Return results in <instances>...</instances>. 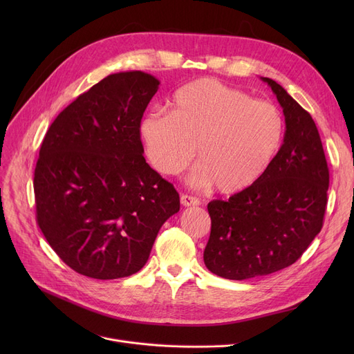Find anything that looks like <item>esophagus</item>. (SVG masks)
<instances>
[{
    "label": "esophagus",
    "instance_id": "obj_1",
    "mask_svg": "<svg viewBox=\"0 0 354 354\" xmlns=\"http://www.w3.org/2000/svg\"><path fill=\"white\" fill-rule=\"evenodd\" d=\"M180 203L183 207H198L201 201L191 195H180Z\"/></svg>",
    "mask_w": 354,
    "mask_h": 354
}]
</instances>
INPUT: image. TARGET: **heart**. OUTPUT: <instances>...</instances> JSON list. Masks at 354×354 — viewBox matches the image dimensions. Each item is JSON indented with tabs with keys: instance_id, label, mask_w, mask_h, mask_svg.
<instances>
[{
	"instance_id": "obj_1",
	"label": "heart",
	"mask_w": 354,
	"mask_h": 354,
	"mask_svg": "<svg viewBox=\"0 0 354 354\" xmlns=\"http://www.w3.org/2000/svg\"><path fill=\"white\" fill-rule=\"evenodd\" d=\"M283 135L284 120L272 103L214 79L183 86L171 111H147L139 122V138L158 172L178 175L196 155L191 183L216 185L227 195L248 189L266 174Z\"/></svg>"
}]
</instances>
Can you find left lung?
Instances as JSON below:
<instances>
[{
    "instance_id": "obj_1",
    "label": "left lung",
    "mask_w": 354,
    "mask_h": 354,
    "mask_svg": "<svg viewBox=\"0 0 354 354\" xmlns=\"http://www.w3.org/2000/svg\"><path fill=\"white\" fill-rule=\"evenodd\" d=\"M266 82L286 118L284 142L252 187L208 203L207 268L228 280H248L290 267L323 227L328 167L317 126L287 90Z\"/></svg>"
}]
</instances>
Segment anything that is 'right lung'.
Instances as JSON below:
<instances>
[{"mask_svg": "<svg viewBox=\"0 0 354 354\" xmlns=\"http://www.w3.org/2000/svg\"><path fill=\"white\" fill-rule=\"evenodd\" d=\"M159 88L143 71L104 77L48 127L34 171L35 215L76 272L115 280L146 264L179 194L143 158L139 122Z\"/></svg>", "mask_w": 354, "mask_h": 354, "instance_id": "obj_1", "label": "right lung"}]
</instances>
